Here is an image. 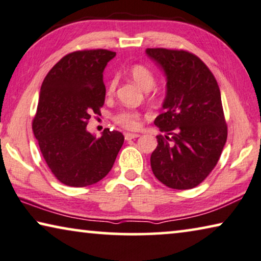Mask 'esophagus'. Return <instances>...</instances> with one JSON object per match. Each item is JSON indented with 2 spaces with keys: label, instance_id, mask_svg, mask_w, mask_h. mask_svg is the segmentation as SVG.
<instances>
[{
  "label": "esophagus",
  "instance_id": "1",
  "mask_svg": "<svg viewBox=\"0 0 261 261\" xmlns=\"http://www.w3.org/2000/svg\"><path fill=\"white\" fill-rule=\"evenodd\" d=\"M124 136H125V139H134V138L139 137V134H135V132H125Z\"/></svg>",
  "mask_w": 261,
  "mask_h": 261
}]
</instances>
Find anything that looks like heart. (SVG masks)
Here are the masks:
<instances>
[{
  "label": "heart",
  "instance_id": "heart-1",
  "mask_svg": "<svg viewBox=\"0 0 261 261\" xmlns=\"http://www.w3.org/2000/svg\"><path fill=\"white\" fill-rule=\"evenodd\" d=\"M129 75L144 90H151L155 84V76L152 70L143 64H134L129 69ZM117 80L112 79L108 84L107 93L114 95ZM115 122L125 129L136 130L141 126V114L136 110H123L115 116Z\"/></svg>",
  "mask_w": 261,
  "mask_h": 261
}]
</instances>
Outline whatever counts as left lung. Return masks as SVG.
Masks as SVG:
<instances>
[{
  "mask_svg": "<svg viewBox=\"0 0 261 261\" xmlns=\"http://www.w3.org/2000/svg\"><path fill=\"white\" fill-rule=\"evenodd\" d=\"M166 76L163 114L154 125L164 132L151 154L157 179L171 189L199 185L215 169L227 138L218 83L199 57L185 50L146 49Z\"/></svg>",
  "mask_w": 261,
  "mask_h": 261,
  "instance_id": "1",
  "label": "left lung"
}]
</instances>
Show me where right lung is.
Segmentation results:
<instances>
[{
    "mask_svg": "<svg viewBox=\"0 0 261 261\" xmlns=\"http://www.w3.org/2000/svg\"><path fill=\"white\" fill-rule=\"evenodd\" d=\"M116 53L79 50L61 58L42 83L33 131L54 176L84 188L103 179L116 161L124 136L106 129L99 138L87 130L106 100L103 71Z\"/></svg>",
    "mask_w": 261,
    "mask_h": 261,
    "instance_id": "1",
    "label": "right lung"
}]
</instances>
